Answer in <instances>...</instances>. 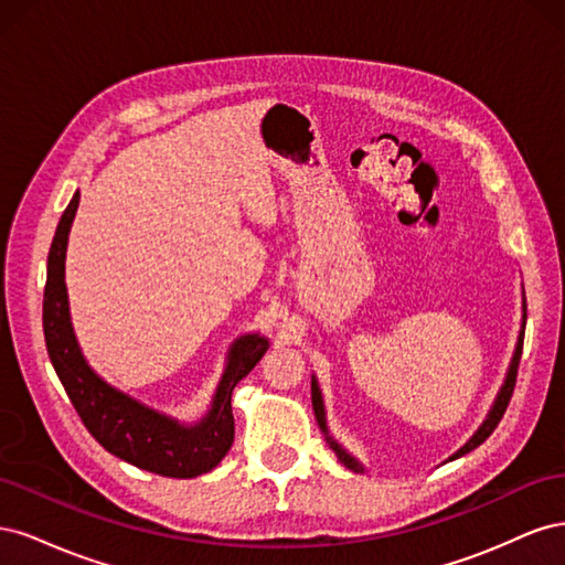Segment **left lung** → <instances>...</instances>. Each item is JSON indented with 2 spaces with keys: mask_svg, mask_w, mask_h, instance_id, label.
Here are the masks:
<instances>
[{
  "mask_svg": "<svg viewBox=\"0 0 565 565\" xmlns=\"http://www.w3.org/2000/svg\"><path fill=\"white\" fill-rule=\"evenodd\" d=\"M523 334H525V297H523V324H521V332H519V341H516V351H514V358H511V365H509V372H507V380H504V384H502V388H500V393H498V398H494V403H492V407H490V413H488V417H486V422L478 426V431L465 443V446H461L450 459H457V457H461V455H467V452H471L473 448H478L481 446V443L494 431V426L500 424V419H502V415L507 413V405H509V401H511V393H514V386H516V374H519V363H521V351H523ZM311 398H313V413H316V419H318V426L322 429V434H324V440L330 443V448L334 450V455L339 457V461L341 465H344L347 469H351V471H365L363 469V465L361 461H358L355 457H351L344 448L339 446V443L330 436V431H328V422H324V405H322V393H320V388H318V382H316V377L311 380Z\"/></svg>",
  "mask_w": 565,
  "mask_h": 565,
  "instance_id": "left-lung-1",
  "label": "left lung"
}]
</instances>
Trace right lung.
<instances>
[{
	"label": "right lung",
	"mask_w": 565,
	"mask_h": 565,
	"mask_svg": "<svg viewBox=\"0 0 565 565\" xmlns=\"http://www.w3.org/2000/svg\"><path fill=\"white\" fill-rule=\"evenodd\" d=\"M77 204L79 193L73 195L58 221L46 262L42 322L51 365L87 431L110 455L167 478L207 473L233 446V388L262 361L268 339L262 334H245L233 341L210 413L198 424H181L100 380L84 361L73 332L71 309H67L65 249Z\"/></svg>",
	"instance_id": "add662e5"
}]
</instances>
